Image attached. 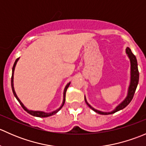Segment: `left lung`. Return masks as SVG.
I'll list each match as a JSON object with an SVG mask.
<instances>
[{
    "label": "left lung",
    "instance_id": "8db88e82",
    "mask_svg": "<svg viewBox=\"0 0 146 146\" xmlns=\"http://www.w3.org/2000/svg\"><path fill=\"white\" fill-rule=\"evenodd\" d=\"M126 53L127 54L128 57L130 59V63H131V81H130V85H129V90H128V93L127 96L125 98L124 100L121 103L119 104L115 109H114L113 111H110V112H104V111H101L99 110H97L95 109H94L93 107H91L88 102L86 100V98L85 97V101L86 102V104L89 106V107L90 109H92L94 111L100 114H103V115H108V114H114V113L117 112V111H119V110H123V108L126 107L129 103L131 102V101L132 100L133 98V95H134L135 92H136V90L137 88V85L138 83V80H139V72H138V64H137V60L136 56L133 55V53L131 52V50L127 47L126 49Z\"/></svg>",
    "mask_w": 146,
    "mask_h": 146
}]
</instances>
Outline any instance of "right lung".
I'll list each match as a JSON object with an SVG mask.
<instances>
[{"label":"right lung","mask_w":146,"mask_h":146,"mask_svg":"<svg viewBox=\"0 0 146 146\" xmlns=\"http://www.w3.org/2000/svg\"><path fill=\"white\" fill-rule=\"evenodd\" d=\"M19 58H17V59L15 60V61L14 63V65H13V70H12V77H11V86H12V90H13V94H14L15 97L16 98V99L17 100V101L19 102V103L20 104V105L23 107V108L26 111H27V113H29V114H31V115L34 116V117H50V116H52L54 115V114H56L57 112H58V111H59L60 110H61V108H62V107L64 106V103H65V100H66V90H67L68 88L69 87V85H70V82H68V83L66 85V86L65 87V89H64V100H63V102H62V104H61V107H59V108L58 109V110H55V111H52V112H50V113H46V112H44V111H32V110H27V108H26L24 106V104L22 103V102L20 100V99L18 98V97L17 96V95H16L15 93V91L14 90V86H13V75H14V70H15V66L16 64H17V62L18 61Z\"/></svg>","instance_id":"right-lung-1"}]
</instances>
